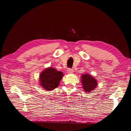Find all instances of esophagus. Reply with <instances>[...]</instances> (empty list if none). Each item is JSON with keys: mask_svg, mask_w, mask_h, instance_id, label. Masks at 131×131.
Instances as JSON below:
<instances>
[{"mask_svg": "<svg viewBox=\"0 0 131 131\" xmlns=\"http://www.w3.org/2000/svg\"><path fill=\"white\" fill-rule=\"evenodd\" d=\"M67 72H68V73L69 74H70V73H73V70L72 69V68H68V69H67Z\"/></svg>", "mask_w": 131, "mask_h": 131, "instance_id": "esophagus-1", "label": "esophagus"}]
</instances>
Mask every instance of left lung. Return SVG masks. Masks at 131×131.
Segmentation results:
<instances>
[{"label":"left lung","mask_w":131,"mask_h":131,"mask_svg":"<svg viewBox=\"0 0 131 131\" xmlns=\"http://www.w3.org/2000/svg\"><path fill=\"white\" fill-rule=\"evenodd\" d=\"M81 79L83 89L86 92H90L97 87V80L90 74L82 75Z\"/></svg>","instance_id":"obj_1"}]
</instances>
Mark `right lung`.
<instances>
[{"label":"right lung","instance_id":"1","mask_svg":"<svg viewBox=\"0 0 131 131\" xmlns=\"http://www.w3.org/2000/svg\"><path fill=\"white\" fill-rule=\"evenodd\" d=\"M63 75L61 72L53 68H47L40 75V85L46 90H53L58 86Z\"/></svg>","mask_w":131,"mask_h":131}]
</instances>
